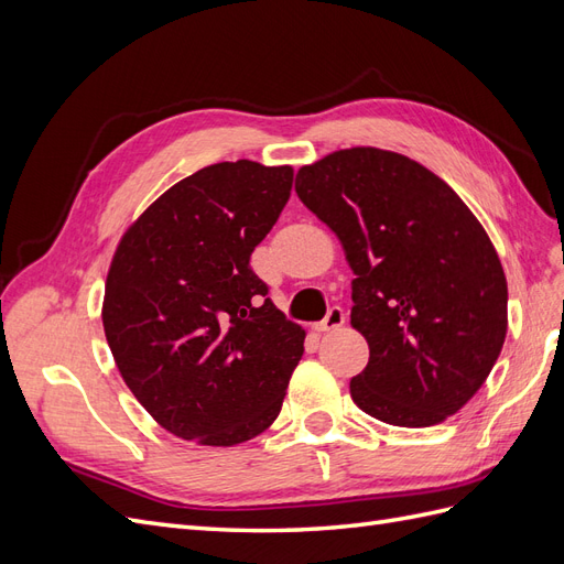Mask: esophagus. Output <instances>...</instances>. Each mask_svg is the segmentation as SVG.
Listing matches in <instances>:
<instances>
[{
	"label": "esophagus",
	"mask_w": 564,
	"mask_h": 564,
	"mask_svg": "<svg viewBox=\"0 0 564 564\" xmlns=\"http://www.w3.org/2000/svg\"><path fill=\"white\" fill-rule=\"evenodd\" d=\"M346 324V313L340 311V308H332L329 313H327V317H324L322 322H317L315 324V332H334V329H338V327H344Z\"/></svg>",
	"instance_id": "obj_1"
}]
</instances>
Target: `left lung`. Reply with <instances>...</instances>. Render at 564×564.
<instances>
[{
	"label": "left lung",
	"instance_id": "1",
	"mask_svg": "<svg viewBox=\"0 0 564 564\" xmlns=\"http://www.w3.org/2000/svg\"><path fill=\"white\" fill-rule=\"evenodd\" d=\"M296 195L355 272L350 324L369 362L350 381L352 402L402 429L456 414L508 329L506 275L480 220L431 169L379 148L301 166Z\"/></svg>",
	"mask_w": 564,
	"mask_h": 564
}]
</instances>
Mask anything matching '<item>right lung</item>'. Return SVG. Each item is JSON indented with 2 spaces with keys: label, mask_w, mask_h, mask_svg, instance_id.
I'll use <instances>...</instances> for the list:
<instances>
[{
  "label": "right lung",
  "mask_w": 564,
  "mask_h": 564,
  "mask_svg": "<svg viewBox=\"0 0 564 564\" xmlns=\"http://www.w3.org/2000/svg\"><path fill=\"white\" fill-rule=\"evenodd\" d=\"M292 166L218 162L133 220L106 280L115 365L164 431L232 447L278 419L305 332L249 259L292 193Z\"/></svg>",
  "instance_id": "add662e5"
}]
</instances>
